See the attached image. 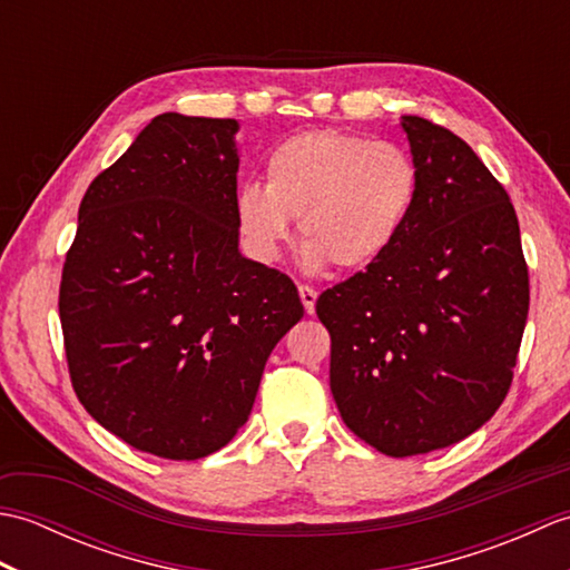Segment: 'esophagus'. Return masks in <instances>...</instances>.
Returning a JSON list of instances; mask_svg holds the SVG:
<instances>
[{"label": "esophagus", "instance_id": "esophagus-1", "mask_svg": "<svg viewBox=\"0 0 570 570\" xmlns=\"http://www.w3.org/2000/svg\"><path fill=\"white\" fill-rule=\"evenodd\" d=\"M298 296H301V304H304L306 313L311 316V313L316 311V298H318L316 288H311V286H298Z\"/></svg>", "mask_w": 570, "mask_h": 570}]
</instances>
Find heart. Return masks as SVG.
I'll use <instances>...</instances> for the list:
<instances>
[{
  "label": "heart",
  "instance_id": "1",
  "mask_svg": "<svg viewBox=\"0 0 570 570\" xmlns=\"http://www.w3.org/2000/svg\"><path fill=\"white\" fill-rule=\"evenodd\" d=\"M419 196V168L396 144L311 129L266 156L264 188L237 193L239 235L259 262L282 257L298 220L308 269H365L402 233Z\"/></svg>",
  "mask_w": 570,
  "mask_h": 570
}]
</instances>
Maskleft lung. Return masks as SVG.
I'll return each instance as SVG.
<instances>
[{
  "label": "left lung",
  "instance_id": "1",
  "mask_svg": "<svg viewBox=\"0 0 570 570\" xmlns=\"http://www.w3.org/2000/svg\"><path fill=\"white\" fill-rule=\"evenodd\" d=\"M419 196L382 257L316 301L347 429L392 458L453 445L512 384L529 313L514 205L453 131L406 115Z\"/></svg>",
  "mask_w": 570,
  "mask_h": 570
}]
</instances>
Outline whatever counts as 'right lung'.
<instances>
[{"label":"right lung","mask_w":570,"mask_h":570,"mask_svg":"<svg viewBox=\"0 0 570 570\" xmlns=\"http://www.w3.org/2000/svg\"><path fill=\"white\" fill-rule=\"evenodd\" d=\"M237 119L164 112L92 180L60 278L70 382L137 451L198 460L249 419L292 278L239 254Z\"/></svg>","instance_id":"right-lung-1"}]
</instances>
